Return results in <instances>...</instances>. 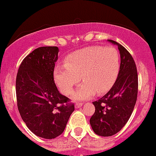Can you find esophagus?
<instances>
[{"instance_id": "esophagus-1", "label": "esophagus", "mask_w": 156, "mask_h": 156, "mask_svg": "<svg viewBox=\"0 0 156 156\" xmlns=\"http://www.w3.org/2000/svg\"><path fill=\"white\" fill-rule=\"evenodd\" d=\"M82 105H83V103L76 102V104H75V108H79L82 107Z\"/></svg>"}]
</instances>
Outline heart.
Here are the masks:
<instances>
[{"instance_id":"1","label":"heart","mask_w":156,"mask_h":156,"mask_svg":"<svg viewBox=\"0 0 156 156\" xmlns=\"http://www.w3.org/2000/svg\"><path fill=\"white\" fill-rule=\"evenodd\" d=\"M119 68V55L115 48L91 46L70 55L66 64L57 66L54 78L60 91L69 95L81 76L84 83L75 91L73 98L86 99L95 92H107L115 84Z\"/></svg>"}]
</instances>
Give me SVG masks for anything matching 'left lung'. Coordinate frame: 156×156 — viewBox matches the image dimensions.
Listing matches in <instances>:
<instances>
[{
	"label": "left lung",
	"instance_id": "left-lung-1",
	"mask_svg": "<svg viewBox=\"0 0 156 156\" xmlns=\"http://www.w3.org/2000/svg\"><path fill=\"white\" fill-rule=\"evenodd\" d=\"M118 45L121 65L116 82L103 97L93 101L95 111L89 122L94 132L101 136H111L124 127L133 111L138 93V76L136 64L128 51Z\"/></svg>",
	"mask_w": 156,
	"mask_h": 156
}]
</instances>
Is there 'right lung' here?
<instances>
[{
    "label": "right lung",
    "mask_w": 156,
    "mask_h": 156,
    "mask_svg": "<svg viewBox=\"0 0 156 156\" xmlns=\"http://www.w3.org/2000/svg\"><path fill=\"white\" fill-rule=\"evenodd\" d=\"M59 49H35L23 60L16 80L17 107L23 121L34 134L56 138L64 132L74 105L61 95L54 80Z\"/></svg>",
    "instance_id": "obj_1"
}]
</instances>
